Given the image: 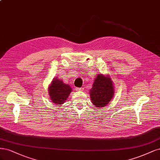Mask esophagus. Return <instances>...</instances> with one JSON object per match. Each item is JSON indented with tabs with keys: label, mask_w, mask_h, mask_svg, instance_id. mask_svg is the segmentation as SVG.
Masks as SVG:
<instances>
[{
	"label": "esophagus",
	"mask_w": 160,
	"mask_h": 160,
	"mask_svg": "<svg viewBox=\"0 0 160 160\" xmlns=\"http://www.w3.org/2000/svg\"><path fill=\"white\" fill-rule=\"evenodd\" d=\"M76 91H83L84 88H76Z\"/></svg>",
	"instance_id": "34e87169"
}]
</instances>
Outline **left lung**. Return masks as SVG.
<instances>
[{
  "label": "left lung",
  "mask_w": 160,
  "mask_h": 160,
  "mask_svg": "<svg viewBox=\"0 0 160 160\" xmlns=\"http://www.w3.org/2000/svg\"><path fill=\"white\" fill-rule=\"evenodd\" d=\"M92 104L96 107L106 106L114 95L113 82L109 76L98 74L90 90Z\"/></svg>",
  "instance_id": "left-lung-1"
}]
</instances>
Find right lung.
<instances>
[{"instance_id": "add662e5", "label": "right lung", "mask_w": 160, "mask_h": 160, "mask_svg": "<svg viewBox=\"0 0 160 160\" xmlns=\"http://www.w3.org/2000/svg\"><path fill=\"white\" fill-rule=\"evenodd\" d=\"M71 87L64 82L54 78L48 88L49 95L52 102L56 105L64 104L72 92Z\"/></svg>"}]
</instances>
